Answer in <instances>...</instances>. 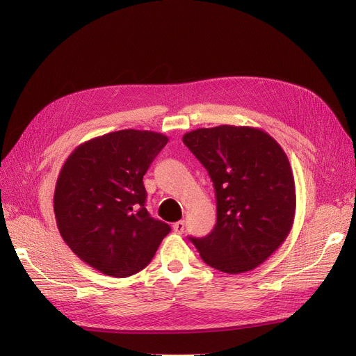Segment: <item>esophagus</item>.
Wrapping results in <instances>:
<instances>
[{"mask_svg":"<svg viewBox=\"0 0 356 356\" xmlns=\"http://www.w3.org/2000/svg\"><path fill=\"white\" fill-rule=\"evenodd\" d=\"M173 229H175V232H177V234H183V231H184V220L175 222V223H173Z\"/></svg>","mask_w":356,"mask_h":356,"instance_id":"1","label":"esophagus"}]
</instances>
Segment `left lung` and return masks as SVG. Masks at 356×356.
Returning <instances> with one entry per match:
<instances>
[{
    "mask_svg": "<svg viewBox=\"0 0 356 356\" xmlns=\"http://www.w3.org/2000/svg\"><path fill=\"white\" fill-rule=\"evenodd\" d=\"M183 143L208 170L216 193L213 231L191 241L204 263L222 273L257 268L293 228L296 184L284 149L264 129L245 125L197 128Z\"/></svg>",
    "mask_w": 356,
    "mask_h": 356,
    "instance_id": "obj_1",
    "label": "left lung"
}]
</instances>
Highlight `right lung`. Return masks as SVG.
<instances>
[{
  "instance_id": "add662e5",
  "label": "right lung",
  "mask_w": 356,
  "mask_h": 356,
  "mask_svg": "<svg viewBox=\"0 0 356 356\" xmlns=\"http://www.w3.org/2000/svg\"><path fill=\"white\" fill-rule=\"evenodd\" d=\"M168 137L121 129L79 144L56 181L58 229L83 263L111 277L145 268L170 227L148 215L143 176Z\"/></svg>"
}]
</instances>
